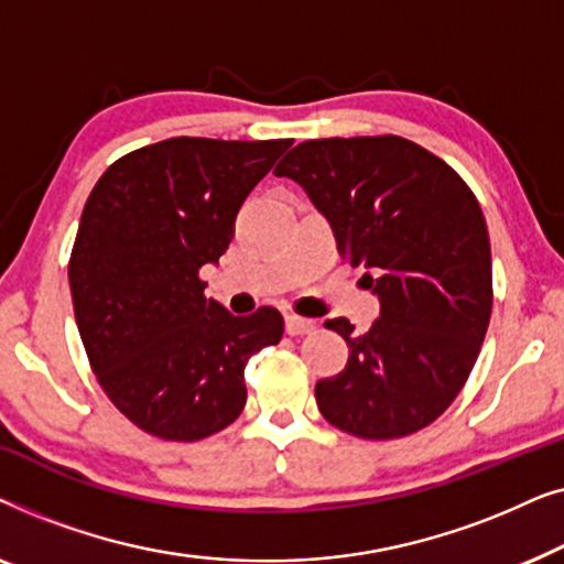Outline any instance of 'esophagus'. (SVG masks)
<instances>
[{
  "mask_svg": "<svg viewBox=\"0 0 564 564\" xmlns=\"http://www.w3.org/2000/svg\"><path fill=\"white\" fill-rule=\"evenodd\" d=\"M284 328H288L290 336H305L315 330V321L300 318V315H288V318H284Z\"/></svg>",
  "mask_w": 564,
  "mask_h": 564,
  "instance_id": "1",
  "label": "esophagus"
}]
</instances>
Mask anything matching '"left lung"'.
I'll use <instances>...</instances> for the list:
<instances>
[{
	"label": "left lung",
	"mask_w": 564,
	"mask_h": 564,
	"mask_svg": "<svg viewBox=\"0 0 564 564\" xmlns=\"http://www.w3.org/2000/svg\"><path fill=\"white\" fill-rule=\"evenodd\" d=\"M274 174L307 192L380 297L367 334L326 321L349 361L315 384L323 419L372 442L426 429L465 388L490 323V238L473 189L400 135L305 141Z\"/></svg>",
	"instance_id": "left-lung-1"
}]
</instances>
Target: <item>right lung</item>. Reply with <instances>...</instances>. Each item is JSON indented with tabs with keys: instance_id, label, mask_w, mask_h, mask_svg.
<instances>
[{
	"instance_id": "1",
	"label": "right lung",
	"mask_w": 564,
	"mask_h": 564,
	"mask_svg": "<svg viewBox=\"0 0 564 564\" xmlns=\"http://www.w3.org/2000/svg\"><path fill=\"white\" fill-rule=\"evenodd\" d=\"M290 145L169 138L91 189L68 261L76 326L105 395L145 434L199 442L230 426L246 361L280 344V311L230 315L199 269L226 253L243 199Z\"/></svg>"
}]
</instances>
